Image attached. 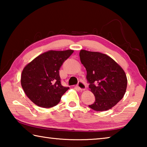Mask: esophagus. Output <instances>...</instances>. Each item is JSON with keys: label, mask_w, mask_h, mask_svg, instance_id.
<instances>
[{"label": "esophagus", "mask_w": 147, "mask_h": 147, "mask_svg": "<svg viewBox=\"0 0 147 147\" xmlns=\"http://www.w3.org/2000/svg\"><path fill=\"white\" fill-rule=\"evenodd\" d=\"M77 88H78L80 91H84L86 90V86L85 85V84L82 82H78V85H77Z\"/></svg>", "instance_id": "obj_1"}]
</instances>
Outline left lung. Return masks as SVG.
<instances>
[{
    "instance_id": "8db88e82",
    "label": "left lung",
    "mask_w": 147,
    "mask_h": 147,
    "mask_svg": "<svg viewBox=\"0 0 147 147\" xmlns=\"http://www.w3.org/2000/svg\"><path fill=\"white\" fill-rule=\"evenodd\" d=\"M79 54L86 69L89 90L95 97L89 107L98 111L112 108L126 93L128 80L125 72L105 54L81 50Z\"/></svg>"
}]
</instances>
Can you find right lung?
Wrapping results in <instances>:
<instances>
[{
    "label": "right lung",
    "instance_id": "add662e5",
    "mask_svg": "<svg viewBox=\"0 0 147 147\" xmlns=\"http://www.w3.org/2000/svg\"><path fill=\"white\" fill-rule=\"evenodd\" d=\"M73 50L49 51L34 58L24 67L21 83L26 95L42 108L56 106L69 88L61 84L59 70Z\"/></svg>",
    "mask_w": 147,
    "mask_h": 147
}]
</instances>
